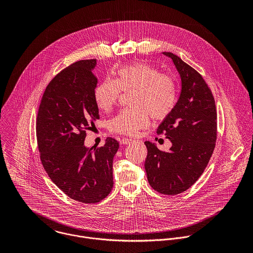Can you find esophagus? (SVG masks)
<instances>
[{"label":"esophagus","mask_w":253,"mask_h":253,"mask_svg":"<svg viewBox=\"0 0 253 253\" xmlns=\"http://www.w3.org/2000/svg\"><path fill=\"white\" fill-rule=\"evenodd\" d=\"M130 142H132V139H129V138H123L121 140V144L127 145L129 144Z\"/></svg>","instance_id":"34e87169"}]
</instances>
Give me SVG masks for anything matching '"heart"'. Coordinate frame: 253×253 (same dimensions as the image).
<instances>
[{
	"instance_id": "1",
	"label": "heart",
	"mask_w": 253,
	"mask_h": 253,
	"mask_svg": "<svg viewBox=\"0 0 253 253\" xmlns=\"http://www.w3.org/2000/svg\"><path fill=\"white\" fill-rule=\"evenodd\" d=\"M121 90H132L129 97L131 107L121 110L112 118L109 129L130 136L148 126L150 117L155 121L165 120L177 101L174 81L146 63L124 66L118 70L116 80L101 82L94 90L97 107L104 112L110 111L117 103Z\"/></svg>"
}]
</instances>
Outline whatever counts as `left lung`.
<instances>
[{"instance_id":"1","label":"left lung","mask_w":253,"mask_h":253,"mask_svg":"<svg viewBox=\"0 0 253 253\" xmlns=\"http://www.w3.org/2000/svg\"><path fill=\"white\" fill-rule=\"evenodd\" d=\"M174 63L181 78V92L173 111L157 129L172 146L161 151L145 141V170L151 187L165 195H177L200 178L213 153L217 135L214 97L202 77L180 57L163 52Z\"/></svg>"}]
</instances>
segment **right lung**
<instances>
[{
  "instance_id": "1",
  "label": "right lung",
  "mask_w": 253,
  "mask_h": 253,
  "mask_svg": "<svg viewBox=\"0 0 253 253\" xmlns=\"http://www.w3.org/2000/svg\"><path fill=\"white\" fill-rule=\"evenodd\" d=\"M96 59L80 60L47 84L38 111L40 158L51 181L69 198L95 204L113 188V159L119 142L108 137L98 148H86L85 131L99 119L94 99Z\"/></svg>"
}]
</instances>
